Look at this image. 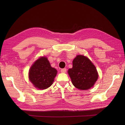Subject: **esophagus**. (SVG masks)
I'll use <instances>...</instances> for the list:
<instances>
[{
	"label": "esophagus",
	"instance_id": "34e87169",
	"mask_svg": "<svg viewBox=\"0 0 125 125\" xmlns=\"http://www.w3.org/2000/svg\"><path fill=\"white\" fill-rule=\"evenodd\" d=\"M67 70L66 68H63V69H62L61 70H60V71H61V73H65L66 72Z\"/></svg>",
	"mask_w": 125,
	"mask_h": 125
}]
</instances>
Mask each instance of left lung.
<instances>
[{
	"instance_id": "8db88e82",
	"label": "left lung",
	"mask_w": 125,
	"mask_h": 125,
	"mask_svg": "<svg viewBox=\"0 0 125 125\" xmlns=\"http://www.w3.org/2000/svg\"><path fill=\"white\" fill-rule=\"evenodd\" d=\"M73 68L68 71L73 85L80 90L90 89L99 75L96 67L86 56L78 55L73 62Z\"/></svg>"
}]
</instances>
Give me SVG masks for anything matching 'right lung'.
Listing matches in <instances>:
<instances>
[{"instance_id":"add662e5","label":"right lung","mask_w":125,"mask_h":125,"mask_svg":"<svg viewBox=\"0 0 125 125\" xmlns=\"http://www.w3.org/2000/svg\"><path fill=\"white\" fill-rule=\"evenodd\" d=\"M57 71L51 67L47 57H41L33 63L29 72V78L36 88L45 90L54 82Z\"/></svg>"}]
</instances>
